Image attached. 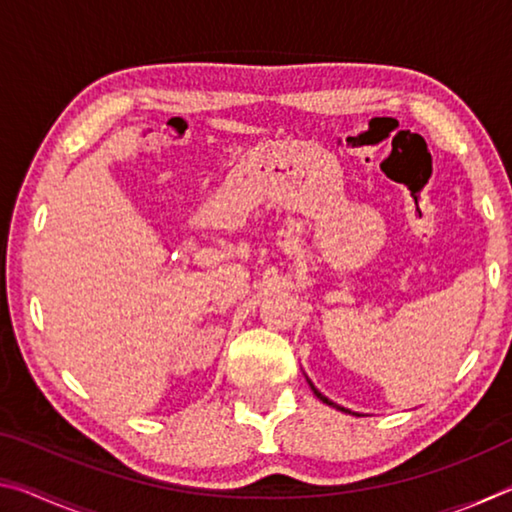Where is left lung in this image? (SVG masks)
Returning <instances> with one entry per match:
<instances>
[{"mask_svg":"<svg viewBox=\"0 0 512 512\" xmlns=\"http://www.w3.org/2000/svg\"><path fill=\"white\" fill-rule=\"evenodd\" d=\"M311 388H314V386H311ZM314 393H316V397H318V400H320V402H325V404H329V406H336L334 402H329V400H327V397H325L323 393H318V391H316V388H314Z\"/></svg>","mask_w":512,"mask_h":512,"instance_id":"left-lung-1","label":"left lung"}]
</instances>
